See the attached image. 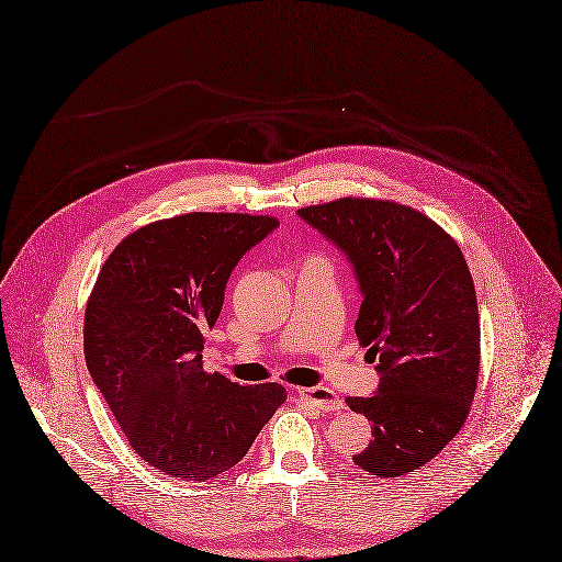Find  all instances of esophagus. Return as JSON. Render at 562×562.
Here are the masks:
<instances>
[{
  "label": "esophagus",
  "mask_w": 562,
  "mask_h": 562,
  "mask_svg": "<svg viewBox=\"0 0 562 562\" xmlns=\"http://www.w3.org/2000/svg\"><path fill=\"white\" fill-rule=\"evenodd\" d=\"M297 397L306 405H313L319 412H338L342 409V400L336 397L329 389L323 386H311V389H300Z\"/></svg>",
  "instance_id": "34e87169"
}]
</instances>
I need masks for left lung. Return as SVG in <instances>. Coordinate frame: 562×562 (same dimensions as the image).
<instances>
[{
  "label": "left lung",
  "mask_w": 562,
  "mask_h": 562,
  "mask_svg": "<svg viewBox=\"0 0 562 562\" xmlns=\"http://www.w3.org/2000/svg\"><path fill=\"white\" fill-rule=\"evenodd\" d=\"M297 212L352 260L363 292L355 331L382 382L345 400L372 427L355 464L405 475L437 458L471 412L480 319L469 265L437 222L403 203L342 196Z\"/></svg>",
  "instance_id": "8db88e82"
}]
</instances>
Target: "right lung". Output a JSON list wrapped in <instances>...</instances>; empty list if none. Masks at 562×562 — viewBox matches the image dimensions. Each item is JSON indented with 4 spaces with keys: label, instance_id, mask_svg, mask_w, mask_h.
Listing matches in <instances>:
<instances>
[{
    "label": "right lung",
    "instance_id": "1",
    "mask_svg": "<svg viewBox=\"0 0 562 562\" xmlns=\"http://www.w3.org/2000/svg\"><path fill=\"white\" fill-rule=\"evenodd\" d=\"M277 226L187 212L130 233L100 267L85 313L89 372L132 450L171 477L228 471L285 403L277 382L243 386L201 361L233 267Z\"/></svg>",
    "mask_w": 562,
    "mask_h": 562
}]
</instances>
